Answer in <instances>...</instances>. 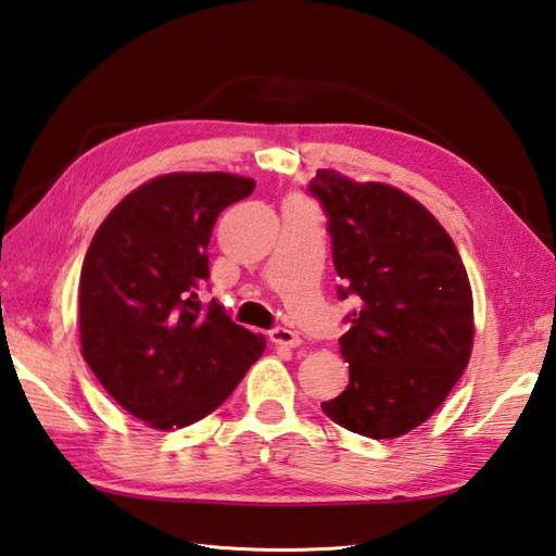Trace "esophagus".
Segmentation results:
<instances>
[{
  "mask_svg": "<svg viewBox=\"0 0 556 556\" xmlns=\"http://www.w3.org/2000/svg\"><path fill=\"white\" fill-rule=\"evenodd\" d=\"M268 337H270V341H274L276 345H286V349H298V345L302 343V339L298 337V333L292 331V329H286V327L270 329Z\"/></svg>",
  "mask_w": 556,
  "mask_h": 556,
  "instance_id": "esophagus-1",
  "label": "esophagus"
}]
</instances>
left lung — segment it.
I'll return each mask as SVG.
<instances>
[{
    "instance_id": "1",
    "label": "left lung",
    "mask_w": 556,
    "mask_h": 556,
    "mask_svg": "<svg viewBox=\"0 0 556 556\" xmlns=\"http://www.w3.org/2000/svg\"><path fill=\"white\" fill-rule=\"evenodd\" d=\"M309 193L329 223L339 298H355L339 339L349 387L321 408L353 433L384 441L421 426L467 368L472 288L453 239L400 188L317 172Z\"/></svg>"
}]
</instances>
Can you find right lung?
I'll use <instances>...</instances> for the list:
<instances>
[{"mask_svg":"<svg viewBox=\"0 0 556 556\" xmlns=\"http://www.w3.org/2000/svg\"><path fill=\"white\" fill-rule=\"evenodd\" d=\"M254 186L223 172L156 176L113 207L84 256V361L125 412L160 431L215 412L264 353V337L201 300L215 219Z\"/></svg>","mask_w":556,"mask_h":556,"instance_id":"right-lung-1","label":"right lung"}]
</instances>
